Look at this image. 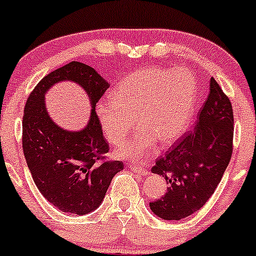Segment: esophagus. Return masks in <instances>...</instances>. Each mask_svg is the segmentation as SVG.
Here are the masks:
<instances>
[{
  "label": "esophagus",
  "mask_w": 256,
  "mask_h": 256,
  "mask_svg": "<svg viewBox=\"0 0 256 256\" xmlns=\"http://www.w3.org/2000/svg\"><path fill=\"white\" fill-rule=\"evenodd\" d=\"M130 168L132 171L139 173V174H142V176H146L148 173H149V171H148L146 168H144V167L142 166H138V164H130Z\"/></svg>",
  "instance_id": "obj_1"
}]
</instances>
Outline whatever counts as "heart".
Returning <instances> with one entry per match:
<instances>
[{
    "label": "heart",
    "mask_w": 256,
    "mask_h": 256,
    "mask_svg": "<svg viewBox=\"0 0 256 256\" xmlns=\"http://www.w3.org/2000/svg\"><path fill=\"white\" fill-rule=\"evenodd\" d=\"M198 98V82L186 68H142L116 85L112 100L101 101L98 116L106 139L123 144L134 127L140 130L118 149L120 158L139 160L161 144L174 142L188 128Z\"/></svg>",
    "instance_id": "1"
}]
</instances>
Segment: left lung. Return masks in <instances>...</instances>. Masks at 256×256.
I'll return each mask as SVG.
<instances>
[{
	"instance_id": "1",
	"label": "left lung",
	"mask_w": 256,
	"mask_h": 256,
	"mask_svg": "<svg viewBox=\"0 0 256 256\" xmlns=\"http://www.w3.org/2000/svg\"><path fill=\"white\" fill-rule=\"evenodd\" d=\"M234 120L230 100L210 79V94L194 128L160 156L151 172L162 176L168 188L151 210L164 220L193 215L206 204L221 182L233 152Z\"/></svg>"
}]
</instances>
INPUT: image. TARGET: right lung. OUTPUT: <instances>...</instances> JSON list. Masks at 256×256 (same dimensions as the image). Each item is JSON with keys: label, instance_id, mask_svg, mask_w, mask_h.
I'll return each mask as SVG.
<instances>
[{"label": "right lung", "instance_id": "add662e5", "mask_svg": "<svg viewBox=\"0 0 256 256\" xmlns=\"http://www.w3.org/2000/svg\"><path fill=\"white\" fill-rule=\"evenodd\" d=\"M60 80L82 84L93 106L90 124L80 132H67L50 120L43 95ZM108 83L94 68L73 61L48 73L32 89L24 107V158L32 180L48 202L62 212L86 215L101 204L114 176L123 162L108 160L110 145L95 111Z\"/></svg>", "mask_w": 256, "mask_h": 256}]
</instances>
